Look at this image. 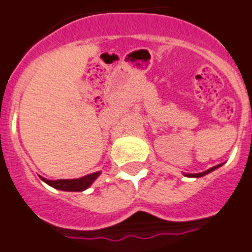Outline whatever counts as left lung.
I'll return each instance as SVG.
<instances>
[{
    "label": "left lung",
    "instance_id": "left-lung-1",
    "mask_svg": "<svg viewBox=\"0 0 252 252\" xmlns=\"http://www.w3.org/2000/svg\"><path fill=\"white\" fill-rule=\"evenodd\" d=\"M219 166H220V165L213 166V168L208 169V170H206V172L197 173V174H186V175H187V177H196V178H198V177H202V175H205V174H209V173H210V172H213V170H215V169H217V168H219Z\"/></svg>",
    "mask_w": 252,
    "mask_h": 252
}]
</instances>
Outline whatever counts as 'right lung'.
<instances>
[{
	"label": "right lung",
	"instance_id": "obj_1",
	"mask_svg": "<svg viewBox=\"0 0 252 252\" xmlns=\"http://www.w3.org/2000/svg\"><path fill=\"white\" fill-rule=\"evenodd\" d=\"M100 174H101L100 172H97L78 179H59V181H48V179L42 178V181L46 182V183L50 185L51 187L58 188V189H61V191L79 192V191H84V189H87V188L90 187V186L94 182V179H96Z\"/></svg>",
	"mask_w": 252,
	"mask_h": 252
}]
</instances>
